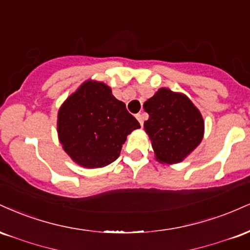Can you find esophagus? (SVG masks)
Here are the masks:
<instances>
[{
	"label": "esophagus",
	"mask_w": 250,
	"mask_h": 250,
	"mask_svg": "<svg viewBox=\"0 0 250 250\" xmlns=\"http://www.w3.org/2000/svg\"><path fill=\"white\" fill-rule=\"evenodd\" d=\"M136 119H137V121L140 122V125H143V121H145L146 115H145V114H143V113H141V114H137V115H136Z\"/></svg>",
	"instance_id": "obj_1"
}]
</instances>
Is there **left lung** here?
<instances>
[{
  "instance_id": "8db88e82",
  "label": "left lung",
  "mask_w": 250,
  "mask_h": 250,
  "mask_svg": "<svg viewBox=\"0 0 250 250\" xmlns=\"http://www.w3.org/2000/svg\"><path fill=\"white\" fill-rule=\"evenodd\" d=\"M143 108L149 114L143 125L159 162L173 165L183 161L202 141V115L183 94L161 88Z\"/></svg>"
}]
</instances>
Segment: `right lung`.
<instances>
[{
  "label": "right lung",
  "instance_id": "add662e5",
  "mask_svg": "<svg viewBox=\"0 0 250 250\" xmlns=\"http://www.w3.org/2000/svg\"><path fill=\"white\" fill-rule=\"evenodd\" d=\"M137 128L140 123L111 89L91 80L63 102L57 115L63 149L84 168H101L115 161L127 136Z\"/></svg>",
  "mask_w": 250,
  "mask_h": 250
}]
</instances>
